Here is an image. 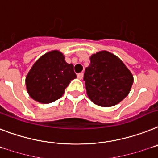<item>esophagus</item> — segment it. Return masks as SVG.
<instances>
[{"mask_svg": "<svg viewBox=\"0 0 158 158\" xmlns=\"http://www.w3.org/2000/svg\"><path fill=\"white\" fill-rule=\"evenodd\" d=\"M83 73H79V74L77 75V78H78L79 79H83Z\"/></svg>", "mask_w": 158, "mask_h": 158, "instance_id": "esophagus-1", "label": "esophagus"}]
</instances>
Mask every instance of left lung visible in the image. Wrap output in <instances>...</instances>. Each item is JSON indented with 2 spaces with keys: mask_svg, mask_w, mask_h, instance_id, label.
<instances>
[{
  "mask_svg": "<svg viewBox=\"0 0 158 158\" xmlns=\"http://www.w3.org/2000/svg\"><path fill=\"white\" fill-rule=\"evenodd\" d=\"M83 80L91 101L108 108L119 104L128 95L133 76L117 56L102 50L90 57Z\"/></svg>",
  "mask_w": 158,
  "mask_h": 158,
  "instance_id": "left-lung-1",
  "label": "left lung"
}]
</instances>
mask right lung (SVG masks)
Wrapping results in <instances>:
<instances>
[{
	"label": "right lung",
	"mask_w": 158,
	"mask_h": 158,
	"mask_svg": "<svg viewBox=\"0 0 158 158\" xmlns=\"http://www.w3.org/2000/svg\"><path fill=\"white\" fill-rule=\"evenodd\" d=\"M75 78L74 66L65 61L63 53L51 50L32 66L26 77V89L33 99L49 104L62 97L69 83Z\"/></svg>",
	"instance_id": "right-lung-1"
}]
</instances>
